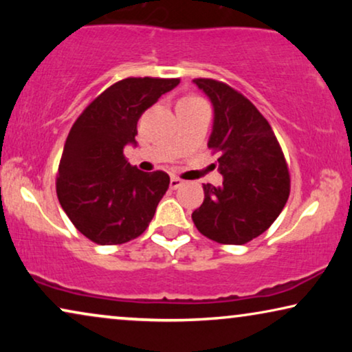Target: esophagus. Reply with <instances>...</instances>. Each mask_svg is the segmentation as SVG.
<instances>
[{
	"mask_svg": "<svg viewBox=\"0 0 352 352\" xmlns=\"http://www.w3.org/2000/svg\"><path fill=\"white\" fill-rule=\"evenodd\" d=\"M182 184H184V181L179 179V177H176V176H171V179H170L171 189H177V187H181Z\"/></svg>",
	"mask_w": 352,
	"mask_h": 352,
	"instance_id": "34e87169",
	"label": "esophagus"
}]
</instances>
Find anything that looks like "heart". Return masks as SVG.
Listing matches in <instances>:
<instances>
[{
  "instance_id": "heart-1",
  "label": "heart",
  "mask_w": 352,
  "mask_h": 352,
  "mask_svg": "<svg viewBox=\"0 0 352 352\" xmlns=\"http://www.w3.org/2000/svg\"><path fill=\"white\" fill-rule=\"evenodd\" d=\"M186 99H195V98H186Z\"/></svg>"
}]
</instances>
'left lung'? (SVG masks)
Here are the masks:
<instances>
[{
    "instance_id": "left-lung-1",
    "label": "left lung",
    "mask_w": 352,
    "mask_h": 352,
    "mask_svg": "<svg viewBox=\"0 0 352 352\" xmlns=\"http://www.w3.org/2000/svg\"><path fill=\"white\" fill-rule=\"evenodd\" d=\"M214 109L208 147L219 152L223 186L204 184L205 199L192 213L205 237L243 245L271 228L290 195V175L271 124L223 81L195 78Z\"/></svg>"
}]
</instances>
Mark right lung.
I'll list each match as a JSON object with an SVG mask.
<instances>
[{"label": "right lung", "instance_id": "obj_1", "mask_svg": "<svg viewBox=\"0 0 352 352\" xmlns=\"http://www.w3.org/2000/svg\"><path fill=\"white\" fill-rule=\"evenodd\" d=\"M179 78H124L76 118L56 181L57 199L76 229L98 245H118L148 228L170 186L165 171L144 173L123 155L136 144L138 120Z\"/></svg>", "mask_w": 352, "mask_h": 352}]
</instances>
